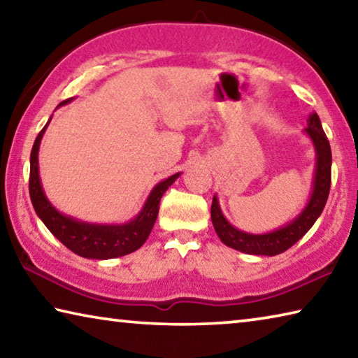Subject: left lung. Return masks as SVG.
Segmentation results:
<instances>
[{
  "mask_svg": "<svg viewBox=\"0 0 358 358\" xmlns=\"http://www.w3.org/2000/svg\"><path fill=\"white\" fill-rule=\"evenodd\" d=\"M306 123L305 134L310 137L314 147V153H316L313 187L306 205L292 221L284 224V226L265 234H251L237 229L227 221V217L224 216L220 207L217 196L215 194L213 203H211V222H213L217 237L226 246L245 254L271 257L295 245L314 226V222L317 221V217L324 211L330 192L331 150L322 129V124H320L319 115L316 112L310 113Z\"/></svg>",
  "mask_w": 358,
  "mask_h": 358,
  "instance_id": "left-lung-1",
  "label": "left lung"
}]
</instances>
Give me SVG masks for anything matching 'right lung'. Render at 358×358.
I'll use <instances>...</instances> for the list:
<instances>
[{
  "mask_svg": "<svg viewBox=\"0 0 358 358\" xmlns=\"http://www.w3.org/2000/svg\"><path fill=\"white\" fill-rule=\"evenodd\" d=\"M72 99L74 98L63 101L58 107L68 104ZM50 120L47 121L44 129L36 137L31 156H29V197H31L36 215L41 217L45 227L55 235V238L62 241L68 250L82 257L106 260L137 251L147 241L151 229L155 226L162 194L169 189V186L175 183V180L180 177L181 172L159 181L150 191L142 210L128 222L98 224L80 221L77 217L64 215L48 201L39 177V147Z\"/></svg>",
  "mask_w": 358,
  "mask_h": 358,
  "instance_id": "right-lung-1",
  "label": "right lung"
}]
</instances>
